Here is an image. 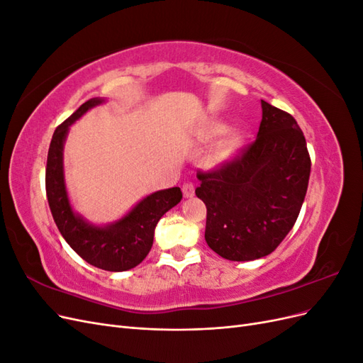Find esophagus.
I'll use <instances>...</instances> for the list:
<instances>
[{"mask_svg":"<svg viewBox=\"0 0 363 363\" xmlns=\"http://www.w3.org/2000/svg\"><path fill=\"white\" fill-rule=\"evenodd\" d=\"M182 191H183V195H184V199H191V196H194V194H195V188H194V184L192 183H184L183 186H182Z\"/></svg>","mask_w":363,"mask_h":363,"instance_id":"1","label":"esophagus"}]
</instances>
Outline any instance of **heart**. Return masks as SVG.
<instances>
[{"instance_id":"1","label":"heart","mask_w":363,"mask_h":363,"mask_svg":"<svg viewBox=\"0 0 363 363\" xmlns=\"http://www.w3.org/2000/svg\"><path fill=\"white\" fill-rule=\"evenodd\" d=\"M228 131V127L219 123H213L208 125L204 131V140L207 142H215L219 138H222ZM242 147V138H240L238 133H230L224 138L218 142V144L211 150L207 156V164L212 168L223 167V164L228 163L232 160L239 148Z\"/></svg>"}]
</instances>
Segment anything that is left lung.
<instances>
[{
	"instance_id": "1",
	"label": "left lung",
	"mask_w": 363,
	"mask_h": 363,
	"mask_svg": "<svg viewBox=\"0 0 363 363\" xmlns=\"http://www.w3.org/2000/svg\"><path fill=\"white\" fill-rule=\"evenodd\" d=\"M311 157L292 115L262 100L256 140L221 169L199 172L207 207L206 242L227 260L247 262L276 250L301 211Z\"/></svg>"
}]
</instances>
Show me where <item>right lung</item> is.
<instances>
[{"label": "right lung", "mask_w": 363, "mask_h": 363, "mask_svg": "<svg viewBox=\"0 0 363 363\" xmlns=\"http://www.w3.org/2000/svg\"><path fill=\"white\" fill-rule=\"evenodd\" d=\"M106 103L104 98H91L54 131L45 172L47 196L59 232L68 245L91 265L121 272L138 267L147 257L155 239L159 219L182 200L180 188L152 192L111 224L98 225L75 212L65 183L63 148L69 127L91 108Z\"/></svg>", "instance_id": "add662e5"}]
</instances>
